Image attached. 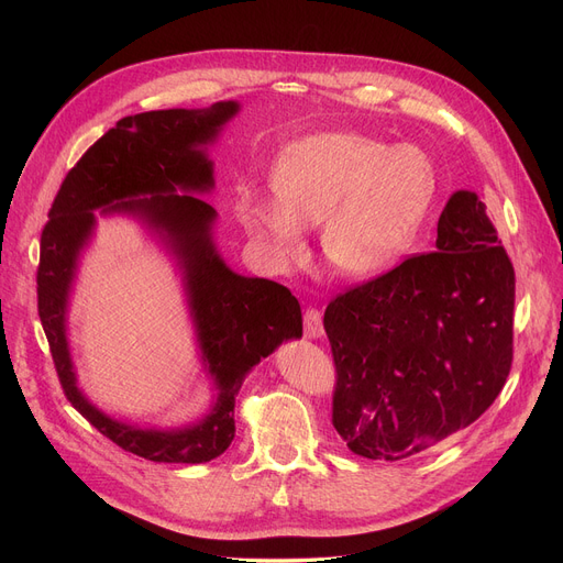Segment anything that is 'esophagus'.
I'll return each instance as SVG.
<instances>
[{
	"label": "esophagus",
	"mask_w": 563,
	"mask_h": 563,
	"mask_svg": "<svg viewBox=\"0 0 563 563\" xmlns=\"http://www.w3.org/2000/svg\"><path fill=\"white\" fill-rule=\"evenodd\" d=\"M303 333L310 340L323 335V317H321L319 308H312V306L306 308V312H303Z\"/></svg>",
	"instance_id": "34e87169"
}]
</instances>
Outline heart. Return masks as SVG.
I'll list each match as a JSON object with an SVG mask.
<instances>
[{"label":"heart","mask_w":563,"mask_h":563,"mask_svg":"<svg viewBox=\"0 0 563 563\" xmlns=\"http://www.w3.org/2000/svg\"><path fill=\"white\" fill-rule=\"evenodd\" d=\"M274 196L242 191L236 217L276 257L303 253V228L321 225V253L340 276L388 269L418 240L435 198V170L418 145L388 147L335 130L289 143L272 166Z\"/></svg>","instance_id":"b5f03b06"}]
</instances>
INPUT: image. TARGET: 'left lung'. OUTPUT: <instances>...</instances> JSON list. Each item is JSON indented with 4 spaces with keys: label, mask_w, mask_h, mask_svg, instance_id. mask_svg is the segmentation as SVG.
Here are the masks:
<instances>
[{
    "label": "left lung",
    "mask_w": 563,
    "mask_h": 563,
    "mask_svg": "<svg viewBox=\"0 0 563 563\" xmlns=\"http://www.w3.org/2000/svg\"><path fill=\"white\" fill-rule=\"evenodd\" d=\"M435 249L349 287L323 312L333 427L358 456L431 450L475 422L511 372L516 272L477 194L448 200Z\"/></svg>",
    "instance_id": "obj_1"
}]
</instances>
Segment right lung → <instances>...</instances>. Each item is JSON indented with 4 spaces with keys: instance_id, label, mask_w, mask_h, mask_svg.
I'll use <instances>...</instances> for the list:
<instances>
[{
    "instance_id": "add662e5",
    "label": "right lung",
    "mask_w": 563,
    "mask_h": 563,
    "mask_svg": "<svg viewBox=\"0 0 563 563\" xmlns=\"http://www.w3.org/2000/svg\"><path fill=\"white\" fill-rule=\"evenodd\" d=\"M236 109L240 104L228 100L210 109L121 118L68 170L41 234L38 317L64 395L102 435L147 461L205 463L223 454L234 438V395L244 376L283 340L303 333L301 306L291 291L230 272L212 244L214 207L187 194L212 189V162L200 145L214 141ZM93 209L143 216L165 232L184 262L203 357L220 388L211 416L191 428L145 432L121 426L88 405L74 386L65 306L76 255L95 224Z\"/></svg>"
}]
</instances>
